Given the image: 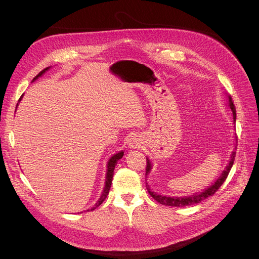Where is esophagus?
Returning <instances> with one entry per match:
<instances>
[{"mask_svg":"<svg viewBox=\"0 0 259 259\" xmlns=\"http://www.w3.org/2000/svg\"><path fill=\"white\" fill-rule=\"evenodd\" d=\"M142 139L138 138V136H132L130 139H128V143H127V146L128 148H132V149H136V148H140V146H142Z\"/></svg>","mask_w":259,"mask_h":259,"instance_id":"esophagus-1","label":"esophagus"}]
</instances>
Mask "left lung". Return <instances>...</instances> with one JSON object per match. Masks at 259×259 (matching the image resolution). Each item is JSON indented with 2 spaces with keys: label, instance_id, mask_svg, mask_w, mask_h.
<instances>
[{
  "label": "left lung",
  "instance_id": "left-lung-1",
  "mask_svg": "<svg viewBox=\"0 0 259 259\" xmlns=\"http://www.w3.org/2000/svg\"><path fill=\"white\" fill-rule=\"evenodd\" d=\"M227 96V100H228V106L230 108V110L232 111L233 114V125L236 126V107H234L233 103H232V98L228 94H226ZM237 138V137H236ZM237 140V139H236ZM237 149V146H236ZM234 156H236V151H232L230 154V159H229V163L228 165L225 167V169L222 171L221 176H219L215 182L211 184L210 186H208L207 188H205L204 190L201 191V192H195L193 194L190 195H184V197H171V195H163L160 193H156L154 191H152L150 189V187H149L148 183H147V190L149 192V194L151 195V197L156 201L159 202L160 204L163 205H166V206H177V207H183V206H189V205H193V204H197V203H200L201 201L207 199L210 195H213L218 189L219 187H221L228 176L229 171L233 165V161H234ZM151 169H152V163L150 161V159L147 158V168H146V176H148L149 174L151 173Z\"/></svg>",
  "mask_w": 259,
  "mask_h": 259
}]
</instances>
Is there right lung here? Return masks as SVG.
Instances as JSON below:
<instances>
[{
	"label": "right lung",
	"instance_id": "1",
	"mask_svg": "<svg viewBox=\"0 0 259 259\" xmlns=\"http://www.w3.org/2000/svg\"><path fill=\"white\" fill-rule=\"evenodd\" d=\"M51 68H52V67H48V68H45L44 70H42V71H41L40 73H38V74L34 77V79L32 80V82H34L35 80H37L38 77L42 76L46 71H49V70H50ZM22 96H23V95H21V97L19 98L18 104H19V101L22 99ZM18 104H17V107H18ZM17 107H16V108H17ZM123 154H124V151L122 150V151H120V152H117V153L113 154V155L111 156V158L108 160V163H107V173H106V180H105L104 190H103V192H101L100 198H99V200L96 202V204L94 205L92 208L88 209V210H94L96 207H98V206L101 204V203H103V202L105 201V199L107 198V195H108V193H109V190H110L111 184H112V178H113V174H114V167H115V165H116L117 161H119L120 159H122Z\"/></svg>",
	"mask_w": 259,
	"mask_h": 259
}]
</instances>
